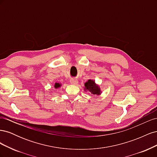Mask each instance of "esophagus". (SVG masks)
I'll return each mask as SVG.
<instances>
[{"label": "esophagus", "instance_id": "esophagus-1", "mask_svg": "<svg viewBox=\"0 0 157 157\" xmlns=\"http://www.w3.org/2000/svg\"><path fill=\"white\" fill-rule=\"evenodd\" d=\"M69 82L71 84H77L78 83V80L75 79V78H71V79H70Z\"/></svg>", "mask_w": 157, "mask_h": 157}]
</instances>
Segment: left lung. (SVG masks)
<instances>
[{
  "mask_svg": "<svg viewBox=\"0 0 157 157\" xmlns=\"http://www.w3.org/2000/svg\"><path fill=\"white\" fill-rule=\"evenodd\" d=\"M84 89L85 91H88L94 95H100L101 93L99 85L96 84L94 80L91 79H89L87 82H85Z\"/></svg>",
  "mask_w": 157,
  "mask_h": 157,
  "instance_id": "1",
  "label": "left lung"
}]
</instances>
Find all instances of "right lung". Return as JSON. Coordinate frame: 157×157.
<instances>
[{"label": "right lung", "mask_w": 157, "mask_h": 157, "mask_svg": "<svg viewBox=\"0 0 157 157\" xmlns=\"http://www.w3.org/2000/svg\"><path fill=\"white\" fill-rule=\"evenodd\" d=\"M61 86V84L60 83H59V82H56L55 84H54V88L56 89H57L58 88H59Z\"/></svg>", "instance_id": "obj_1"}]
</instances>
